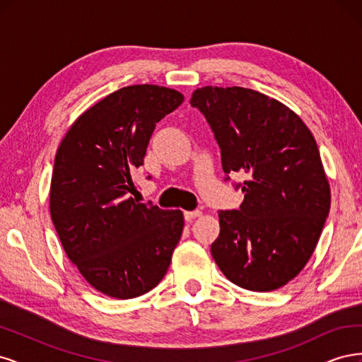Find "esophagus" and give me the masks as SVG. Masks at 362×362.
Here are the masks:
<instances>
[{"label":"esophagus","instance_id":"obj_1","mask_svg":"<svg viewBox=\"0 0 362 362\" xmlns=\"http://www.w3.org/2000/svg\"><path fill=\"white\" fill-rule=\"evenodd\" d=\"M202 213L199 211V210H194V211H184V218L187 222H192L193 218H196V217H199Z\"/></svg>","mask_w":362,"mask_h":362}]
</instances>
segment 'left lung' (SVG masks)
I'll use <instances>...</instances> for the list:
<instances>
[{
	"instance_id": "obj_1",
	"label": "left lung",
	"mask_w": 362,
	"mask_h": 362,
	"mask_svg": "<svg viewBox=\"0 0 362 362\" xmlns=\"http://www.w3.org/2000/svg\"><path fill=\"white\" fill-rule=\"evenodd\" d=\"M190 104L213 129L223 172L246 175L235 185L243 204L218 211L216 264L250 291L286 286L311 258L331 208L314 136L287 105L245 87L205 86Z\"/></svg>"
}]
</instances>
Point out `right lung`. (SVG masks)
Wrapping results in <instances>:
<instances>
[{
  "label": "right lung",
  "instance_id": "obj_1",
  "mask_svg": "<svg viewBox=\"0 0 362 362\" xmlns=\"http://www.w3.org/2000/svg\"><path fill=\"white\" fill-rule=\"evenodd\" d=\"M184 96L156 84L122 87L75 120L57 149L49 211L68 258L116 299L148 293L166 275L184 216L129 198L156 124Z\"/></svg>",
  "mask_w": 362,
  "mask_h": 362
}]
</instances>
